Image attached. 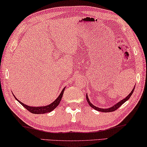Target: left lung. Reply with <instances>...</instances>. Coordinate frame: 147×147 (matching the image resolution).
I'll use <instances>...</instances> for the list:
<instances>
[{
    "instance_id": "obj_1",
    "label": "left lung",
    "mask_w": 147,
    "mask_h": 147,
    "mask_svg": "<svg viewBox=\"0 0 147 147\" xmlns=\"http://www.w3.org/2000/svg\"><path fill=\"white\" fill-rule=\"evenodd\" d=\"M134 88H135V86H134V88H133V90H131V92L129 94L126 96V98H124L123 100H122L121 101H119V102L117 103L116 104H115L114 105H113V106L110 107L109 108H107V109H103V108H100V107H96L95 105H94L92 103L90 102L89 99H88V95L87 94H86V100H87V102L88 103V104H89L90 106L93 108V109H94L96 111H101V112H103V113H107V112H112V111H116L118 108L120 107L121 106V105L123 104L124 102H126L127 100H128L129 99V98H130V96L132 95V94H133L134 91Z\"/></svg>"
}]
</instances>
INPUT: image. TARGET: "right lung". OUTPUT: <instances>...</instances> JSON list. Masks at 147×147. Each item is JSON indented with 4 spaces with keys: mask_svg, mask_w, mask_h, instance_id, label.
Here are the masks:
<instances>
[{
    "mask_svg": "<svg viewBox=\"0 0 147 147\" xmlns=\"http://www.w3.org/2000/svg\"><path fill=\"white\" fill-rule=\"evenodd\" d=\"M65 88L66 87H64L63 89H62L61 94H60L59 96H58V98L54 101L53 102H52L51 104L45 105V106H42V107H32V106H29V105L24 104L23 103L18 100V98H16V96H14V94L13 95L14 97H15L16 100H18L24 107L26 108V109L28 111H30V113H34V114H44V113H47L51 112L53 110H54L55 108L59 105L60 102H61L62 96H63V93L65 90Z\"/></svg>",
    "mask_w": 147,
    "mask_h": 147,
    "instance_id": "1",
    "label": "right lung"
}]
</instances>
